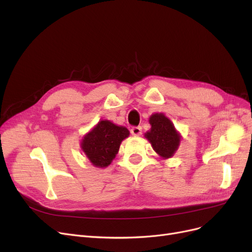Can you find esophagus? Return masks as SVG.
I'll return each instance as SVG.
<instances>
[{
    "label": "esophagus",
    "instance_id": "obj_1",
    "mask_svg": "<svg viewBox=\"0 0 252 252\" xmlns=\"http://www.w3.org/2000/svg\"><path fill=\"white\" fill-rule=\"evenodd\" d=\"M130 133L133 136H141L142 134V127L141 126H134L130 129Z\"/></svg>",
    "mask_w": 252,
    "mask_h": 252
}]
</instances>
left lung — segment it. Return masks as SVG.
I'll use <instances>...</instances> for the list:
<instances>
[{
  "label": "left lung",
  "mask_w": 252,
  "mask_h": 252,
  "mask_svg": "<svg viewBox=\"0 0 252 252\" xmlns=\"http://www.w3.org/2000/svg\"><path fill=\"white\" fill-rule=\"evenodd\" d=\"M150 130L145 138L158 155L162 158H170L178 149L181 136L175 128L171 120L162 113H155L149 118Z\"/></svg>",
  "instance_id": "left-lung-1"
}]
</instances>
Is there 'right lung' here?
<instances>
[{
  "label": "right lung",
  "mask_w": 252,
  "mask_h": 252,
  "mask_svg": "<svg viewBox=\"0 0 252 252\" xmlns=\"http://www.w3.org/2000/svg\"><path fill=\"white\" fill-rule=\"evenodd\" d=\"M128 135L126 127L116 126L110 120H101L83 137L81 148L94 167L106 168L115 158L120 143Z\"/></svg>",
  "instance_id": "obj_1"
}]
</instances>
